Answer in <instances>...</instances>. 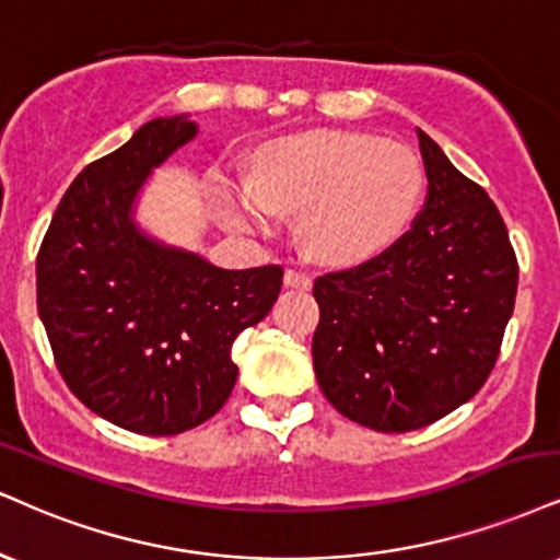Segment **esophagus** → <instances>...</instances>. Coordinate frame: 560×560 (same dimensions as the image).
Returning <instances> with one entry per match:
<instances>
[{
  "instance_id": "1",
  "label": "esophagus",
  "mask_w": 560,
  "mask_h": 560,
  "mask_svg": "<svg viewBox=\"0 0 560 560\" xmlns=\"http://www.w3.org/2000/svg\"><path fill=\"white\" fill-rule=\"evenodd\" d=\"M284 284L287 287H294V289H310V287H313V279H310L307 273L298 271V268H287Z\"/></svg>"
}]
</instances>
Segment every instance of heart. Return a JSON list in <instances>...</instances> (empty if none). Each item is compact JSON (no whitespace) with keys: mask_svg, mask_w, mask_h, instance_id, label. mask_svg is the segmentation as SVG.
Here are the masks:
<instances>
[{"mask_svg":"<svg viewBox=\"0 0 560 560\" xmlns=\"http://www.w3.org/2000/svg\"><path fill=\"white\" fill-rule=\"evenodd\" d=\"M420 159L401 143L349 130H313L262 148L255 174L229 182V224L268 234L281 213H302L307 250L328 262L365 260L412 215Z\"/></svg>","mask_w":560,"mask_h":560,"instance_id":"obj_1","label":"heart"}]
</instances>
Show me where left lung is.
<instances>
[{
    "label": "left lung",
    "instance_id": "1",
    "mask_svg": "<svg viewBox=\"0 0 560 560\" xmlns=\"http://www.w3.org/2000/svg\"><path fill=\"white\" fill-rule=\"evenodd\" d=\"M428 198L409 232L315 279V378L360 425L407 433L469 401L514 313L518 262L488 192L417 130Z\"/></svg>",
    "mask_w": 560,
    "mask_h": 560
}]
</instances>
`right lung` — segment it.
<instances>
[{"mask_svg": "<svg viewBox=\"0 0 560 560\" xmlns=\"http://www.w3.org/2000/svg\"><path fill=\"white\" fill-rule=\"evenodd\" d=\"M187 117L151 119L78 174L36 258L38 315L67 388L114 425L185 433L224 407L234 339L262 320L284 268L226 271L132 224L153 166L195 138Z\"/></svg>", "mask_w": 560, "mask_h": 560, "instance_id": "obj_1", "label": "right lung"}]
</instances>
